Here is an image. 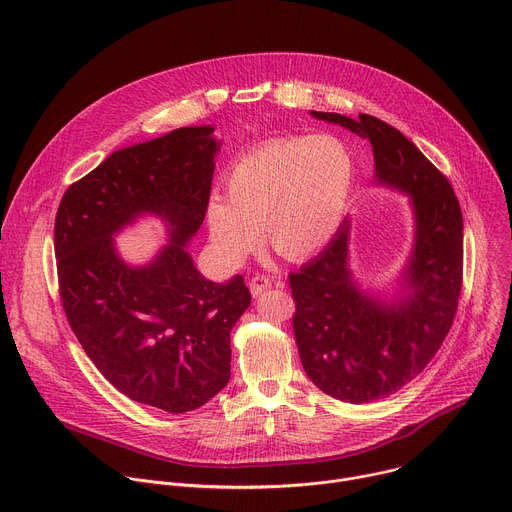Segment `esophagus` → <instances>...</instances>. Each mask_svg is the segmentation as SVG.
I'll return each mask as SVG.
<instances>
[{"instance_id": "esophagus-1", "label": "esophagus", "mask_w": 512, "mask_h": 512, "mask_svg": "<svg viewBox=\"0 0 512 512\" xmlns=\"http://www.w3.org/2000/svg\"><path fill=\"white\" fill-rule=\"evenodd\" d=\"M267 287H271V281L265 275H255V277L249 279V289H251V296L253 298L261 296Z\"/></svg>"}]
</instances>
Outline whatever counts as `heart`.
Segmentation results:
<instances>
[{
    "mask_svg": "<svg viewBox=\"0 0 512 512\" xmlns=\"http://www.w3.org/2000/svg\"><path fill=\"white\" fill-rule=\"evenodd\" d=\"M354 160L332 135L269 139L227 172V198L212 196L206 225L214 249L241 261L261 243L287 261L320 253L336 235L354 188Z\"/></svg>",
    "mask_w": 512,
    "mask_h": 512,
    "instance_id": "b5f03b06",
    "label": "heart"
}]
</instances>
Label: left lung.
I'll list each match as a JSON object with an SVG mask.
<instances>
[{
    "label": "left lung",
    "instance_id": "left-lung-1",
    "mask_svg": "<svg viewBox=\"0 0 512 512\" xmlns=\"http://www.w3.org/2000/svg\"><path fill=\"white\" fill-rule=\"evenodd\" d=\"M310 115L369 139L373 184L409 198L413 216L411 251L391 289L362 287L354 277L350 218L316 259L289 275L306 375L334 399L371 403L417 377L450 332L462 287V210L448 178L389 123L364 113Z\"/></svg>",
    "mask_w": 512,
    "mask_h": 512
}]
</instances>
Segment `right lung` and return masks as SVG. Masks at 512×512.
Returning <instances> with one entry per match:
<instances>
[{"label":"right lung","instance_id":"add662e5","mask_svg":"<svg viewBox=\"0 0 512 512\" xmlns=\"http://www.w3.org/2000/svg\"><path fill=\"white\" fill-rule=\"evenodd\" d=\"M212 125L180 127L113 152L58 206L60 298L101 375L129 399L186 413L231 379V330L251 304L241 275L206 279L188 245L198 233L221 150ZM163 221L169 243L125 262L114 237L139 217Z\"/></svg>","mask_w":512,"mask_h":512}]
</instances>
